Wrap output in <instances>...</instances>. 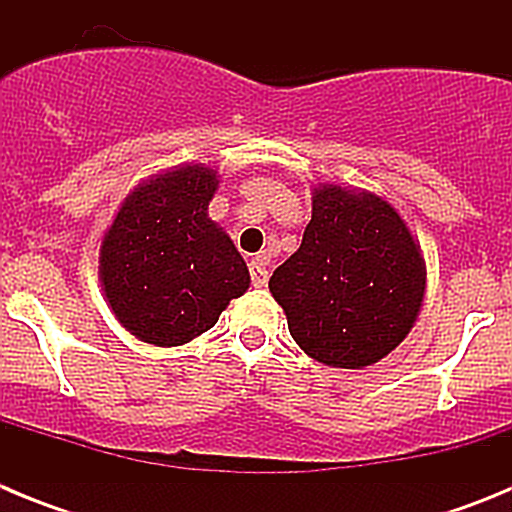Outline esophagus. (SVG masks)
Listing matches in <instances>:
<instances>
[{"mask_svg": "<svg viewBox=\"0 0 512 512\" xmlns=\"http://www.w3.org/2000/svg\"><path fill=\"white\" fill-rule=\"evenodd\" d=\"M248 271H251V284L253 287H266L269 282V269H266V256H256V259L248 264Z\"/></svg>", "mask_w": 512, "mask_h": 512, "instance_id": "esophagus-1", "label": "esophagus"}]
</instances>
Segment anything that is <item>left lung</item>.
I'll return each mask as SVG.
<instances>
[{"mask_svg": "<svg viewBox=\"0 0 512 512\" xmlns=\"http://www.w3.org/2000/svg\"><path fill=\"white\" fill-rule=\"evenodd\" d=\"M297 346L320 364L364 369L395 351L425 295V261L400 212L372 192H312L302 243L269 279Z\"/></svg>", "mask_w": 512, "mask_h": 512, "instance_id": "1", "label": "left lung"}]
</instances>
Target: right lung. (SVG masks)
<instances>
[{
  "label": "right lung",
  "instance_id": "add662e5",
  "mask_svg": "<svg viewBox=\"0 0 512 512\" xmlns=\"http://www.w3.org/2000/svg\"><path fill=\"white\" fill-rule=\"evenodd\" d=\"M217 171L176 166L133 189L99 248V282L125 330L184 346L251 284L230 235L207 215Z\"/></svg>",
  "mask_w": 512,
  "mask_h": 512
}]
</instances>
